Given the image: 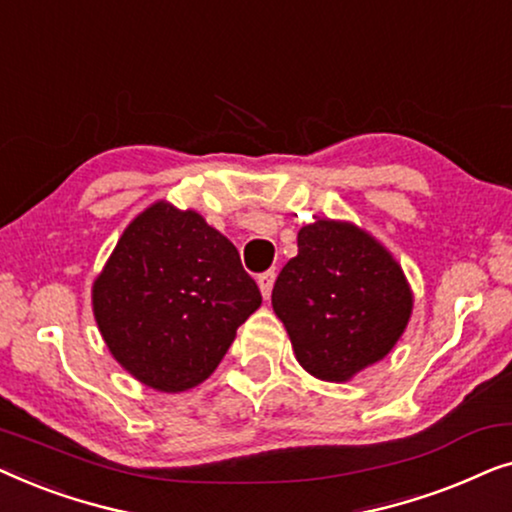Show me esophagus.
Returning a JSON list of instances; mask_svg holds the SVG:
<instances>
[{
    "mask_svg": "<svg viewBox=\"0 0 512 512\" xmlns=\"http://www.w3.org/2000/svg\"><path fill=\"white\" fill-rule=\"evenodd\" d=\"M275 270H265V272H261V275H258V286H261V293H263V298L268 300L270 298V293H272V286H275Z\"/></svg>",
    "mask_w": 512,
    "mask_h": 512,
    "instance_id": "1",
    "label": "esophagus"
}]
</instances>
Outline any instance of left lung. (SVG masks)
Segmentation results:
<instances>
[{
    "mask_svg": "<svg viewBox=\"0 0 512 512\" xmlns=\"http://www.w3.org/2000/svg\"><path fill=\"white\" fill-rule=\"evenodd\" d=\"M272 310L307 373L347 382L384 359L412 314L396 258L347 221L317 219L298 233V256L279 272Z\"/></svg>",
    "mask_w": 512,
    "mask_h": 512,
    "instance_id": "8db88e82",
    "label": "left lung"
}]
</instances>
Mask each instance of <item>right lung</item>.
I'll return each instance as SVG.
<instances>
[{
	"mask_svg": "<svg viewBox=\"0 0 512 512\" xmlns=\"http://www.w3.org/2000/svg\"><path fill=\"white\" fill-rule=\"evenodd\" d=\"M261 291L235 244L193 209L160 200L123 230L93 284L114 359L146 387L177 394L214 373Z\"/></svg>",
	"mask_w": 512,
	"mask_h": 512,
	"instance_id": "right-lung-1",
	"label": "right lung"
}]
</instances>
